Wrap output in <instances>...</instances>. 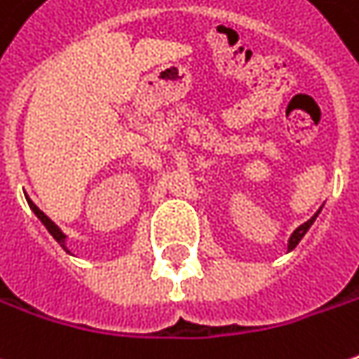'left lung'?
<instances>
[{"mask_svg": "<svg viewBox=\"0 0 359 359\" xmlns=\"http://www.w3.org/2000/svg\"><path fill=\"white\" fill-rule=\"evenodd\" d=\"M316 217H318V212H316V215H313V217H311V219H309L307 223H304V225H299V226H297V229H295V231H293V235L289 237V245H287L289 251H291V249H295V247H297V243L304 239V235H305V233H307V231H309V226L313 225Z\"/></svg>", "mask_w": 359, "mask_h": 359, "instance_id": "8db88e82", "label": "left lung"}]
</instances>
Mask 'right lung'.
<instances>
[{
  "label": "right lung",
  "instance_id": "1",
  "mask_svg": "<svg viewBox=\"0 0 359 359\" xmlns=\"http://www.w3.org/2000/svg\"><path fill=\"white\" fill-rule=\"evenodd\" d=\"M27 205L32 207V210H34V212H36V217H38L39 221H41V223L46 225V229L50 231V235H52L55 241L60 243V245H62V247H64V249L68 251V247H66V235H64V233L60 231V226L55 225L54 221H52V219H50L48 215H43V212H41V210H39L38 207H36V205H34V203L29 201V198H27ZM68 253H70V251H68Z\"/></svg>",
  "mask_w": 359,
  "mask_h": 359
}]
</instances>
